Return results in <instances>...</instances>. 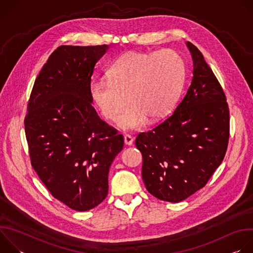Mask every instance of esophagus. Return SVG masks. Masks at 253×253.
<instances>
[{"mask_svg": "<svg viewBox=\"0 0 253 253\" xmlns=\"http://www.w3.org/2000/svg\"><path fill=\"white\" fill-rule=\"evenodd\" d=\"M133 141H134V138L132 136H130L129 134H125L124 135V143H125V145H128V146L132 145Z\"/></svg>", "mask_w": 253, "mask_h": 253, "instance_id": "obj_1", "label": "esophagus"}]
</instances>
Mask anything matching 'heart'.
<instances>
[{"label": "heart", "mask_w": 253, "mask_h": 253, "mask_svg": "<svg viewBox=\"0 0 253 253\" xmlns=\"http://www.w3.org/2000/svg\"><path fill=\"white\" fill-rule=\"evenodd\" d=\"M107 79L91 82L93 103L106 120L114 121L128 100L117 125L135 130L173 109L184 85L185 64L173 50L131 51L109 67Z\"/></svg>", "instance_id": "heart-1"}]
</instances>
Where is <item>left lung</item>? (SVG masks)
I'll return each mask as SVG.
<instances>
[{
    "label": "left lung",
    "mask_w": 253,
    "mask_h": 253,
    "mask_svg": "<svg viewBox=\"0 0 253 253\" xmlns=\"http://www.w3.org/2000/svg\"><path fill=\"white\" fill-rule=\"evenodd\" d=\"M193 77L173 114L135 141L143 156L142 179L149 193L180 202L201 189L225 155L229 110L224 92L202 53L186 43Z\"/></svg>",
    "instance_id": "obj_1"
}]
</instances>
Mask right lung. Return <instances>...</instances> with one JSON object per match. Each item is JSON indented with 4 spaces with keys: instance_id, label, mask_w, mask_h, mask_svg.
I'll use <instances>...</instances> for the list:
<instances>
[{
    "instance_id": "right-lung-1",
    "label": "right lung",
    "mask_w": 253,
    "mask_h": 253,
    "mask_svg": "<svg viewBox=\"0 0 253 253\" xmlns=\"http://www.w3.org/2000/svg\"><path fill=\"white\" fill-rule=\"evenodd\" d=\"M110 46H60L35 81L25 131L32 166L51 194L77 211L108 194L110 166L124 139L92 106L91 77Z\"/></svg>"
}]
</instances>
